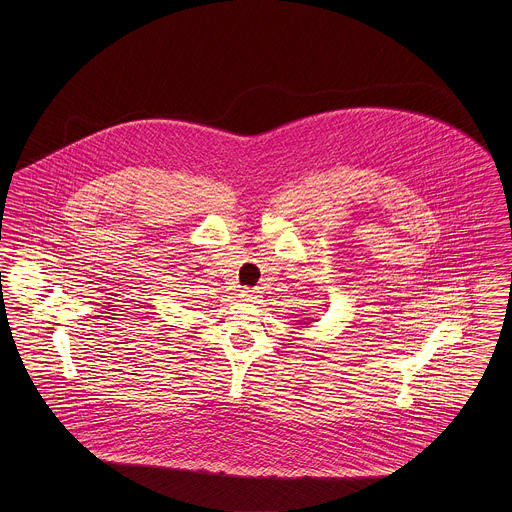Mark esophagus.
<instances>
[{"label": "esophagus", "mask_w": 512, "mask_h": 512, "mask_svg": "<svg viewBox=\"0 0 512 512\" xmlns=\"http://www.w3.org/2000/svg\"><path fill=\"white\" fill-rule=\"evenodd\" d=\"M240 297H242V301L253 303V301L257 299V292H255V290H242V292H240Z\"/></svg>", "instance_id": "esophagus-1"}]
</instances>
